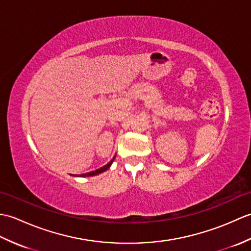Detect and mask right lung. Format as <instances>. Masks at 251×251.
Masks as SVG:
<instances>
[{
    "label": "right lung",
    "instance_id": "1",
    "mask_svg": "<svg viewBox=\"0 0 251 251\" xmlns=\"http://www.w3.org/2000/svg\"><path fill=\"white\" fill-rule=\"evenodd\" d=\"M114 158H115V157L112 158L111 161H110L108 164H106V165H104L103 167H101V168H99V169H96V170H94V172H89V173H87V174H83V175L76 176V177H93V176H97V175H99V174H101V173H103V172H105L106 169L110 168L112 163H113V161H114Z\"/></svg>",
    "mask_w": 251,
    "mask_h": 251
}]
</instances>
